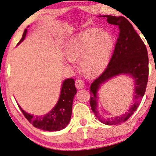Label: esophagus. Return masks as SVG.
Returning a JSON list of instances; mask_svg holds the SVG:
<instances>
[{"label": "esophagus", "instance_id": "34e87169", "mask_svg": "<svg viewBox=\"0 0 156 156\" xmlns=\"http://www.w3.org/2000/svg\"><path fill=\"white\" fill-rule=\"evenodd\" d=\"M84 86H85V83L83 80H82L81 79H77L76 80V86L78 89L84 88Z\"/></svg>", "mask_w": 156, "mask_h": 156}]
</instances>
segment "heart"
I'll return each mask as SVG.
<instances>
[{"label":"heart","mask_w":156,"mask_h":156,"mask_svg":"<svg viewBox=\"0 0 156 156\" xmlns=\"http://www.w3.org/2000/svg\"><path fill=\"white\" fill-rule=\"evenodd\" d=\"M113 40L107 32L99 29L87 30L69 41L66 49L67 65L74 67V61L80 60L81 67L89 76L101 74L108 64L113 49Z\"/></svg>","instance_id":"1"}]
</instances>
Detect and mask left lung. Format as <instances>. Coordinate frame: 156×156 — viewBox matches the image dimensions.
I'll list each match as a JSON object with an SVG mask.
<instances>
[{
	"instance_id": "1",
	"label": "left lung",
	"mask_w": 156,
	"mask_h": 156,
	"mask_svg": "<svg viewBox=\"0 0 156 156\" xmlns=\"http://www.w3.org/2000/svg\"><path fill=\"white\" fill-rule=\"evenodd\" d=\"M103 17L107 18L108 23L118 27L119 35L107 68L90 85V105L99 121L105 125H117L126 121L134 113L146 92L148 79V51L142 39L125 17L108 15ZM120 74H130L134 78L135 101L128 111L123 115L105 119L97 111V90L101 84Z\"/></svg>"
}]
</instances>
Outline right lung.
<instances>
[{
	"label": "right lung",
	"instance_id": "add662e5",
	"mask_svg": "<svg viewBox=\"0 0 156 156\" xmlns=\"http://www.w3.org/2000/svg\"><path fill=\"white\" fill-rule=\"evenodd\" d=\"M26 33L27 29L24 30L22 38L18 45L23 41ZM76 92L74 79L68 78L64 80L61 88V96L56 105L46 115L34 116L25 112L20 105H18V107L29 123L32 124L35 128L45 131H58L65 128L69 123L72 114L73 101Z\"/></svg>",
	"mask_w": 156,
	"mask_h": 156
}]
</instances>
